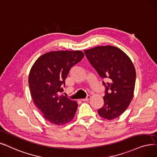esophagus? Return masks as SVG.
<instances>
[{
	"instance_id": "1",
	"label": "esophagus",
	"mask_w": 157,
	"mask_h": 157,
	"mask_svg": "<svg viewBox=\"0 0 157 157\" xmlns=\"http://www.w3.org/2000/svg\"><path fill=\"white\" fill-rule=\"evenodd\" d=\"M90 98H91V96H89V95H88V96H87V97H86V98L82 99V101H88L89 100H90Z\"/></svg>"
}]
</instances>
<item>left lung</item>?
I'll list each match as a JSON object with an SVG mask.
<instances>
[{"mask_svg":"<svg viewBox=\"0 0 157 157\" xmlns=\"http://www.w3.org/2000/svg\"><path fill=\"white\" fill-rule=\"evenodd\" d=\"M88 61L105 87L104 105L98 110L103 118L115 119L127 109L133 96L136 73L131 59L119 48L99 46L84 51Z\"/></svg>","mask_w":157,"mask_h":157,"instance_id":"1","label":"left lung"}]
</instances>
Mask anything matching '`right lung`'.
Here are the masks:
<instances>
[{
	"mask_svg": "<svg viewBox=\"0 0 157 157\" xmlns=\"http://www.w3.org/2000/svg\"><path fill=\"white\" fill-rule=\"evenodd\" d=\"M84 56L82 51H55L40 56L30 71L29 85L34 105L50 123L63 125L72 120L78 107L65 96V79Z\"/></svg>",
	"mask_w": 157,
	"mask_h": 157,
	"instance_id": "1",
	"label": "right lung"
}]
</instances>
